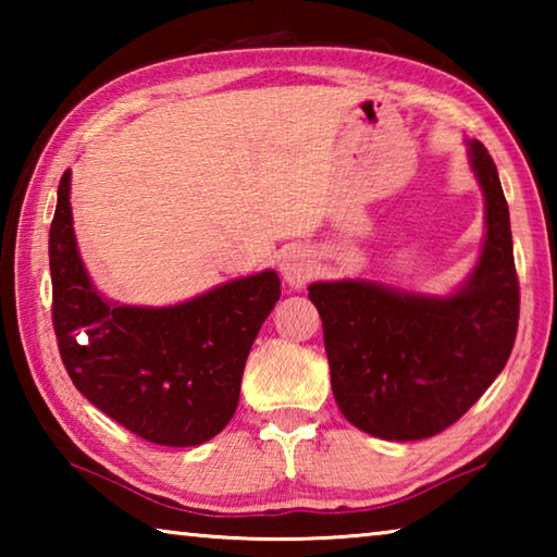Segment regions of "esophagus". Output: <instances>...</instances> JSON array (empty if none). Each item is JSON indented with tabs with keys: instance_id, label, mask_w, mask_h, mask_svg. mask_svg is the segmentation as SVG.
<instances>
[{
	"instance_id": "obj_1",
	"label": "esophagus",
	"mask_w": 557,
	"mask_h": 557,
	"mask_svg": "<svg viewBox=\"0 0 557 557\" xmlns=\"http://www.w3.org/2000/svg\"><path fill=\"white\" fill-rule=\"evenodd\" d=\"M280 275L287 282L289 287H301L307 285L314 275V260L305 248H297L292 245L280 258Z\"/></svg>"
}]
</instances>
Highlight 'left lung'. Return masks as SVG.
<instances>
[{
    "label": "left lung",
    "instance_id": "obj_1",
    "mask_svg": "<svg viewBox=\"0 0 557 557\" xmlns=\"http://www.w3.org/2000/svg\"><path fill=\"white\" fill-rule=\"evenodd\" d=\"M484 194L476 265L449 295H422L373 280L312 282L338 410L391 442L447 430L482 398L511 356L518 277L511 219L492 154L467 139Z\"/></svg>",
    "mask_w": 557,
    "mask_h": 557
}]
</instances>
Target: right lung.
Segmentation results:
<instances>
[{"mask_svg":"<svg viewBox=\"0 0 557 557\" xmlns=\"http://www.w3.org/2000/svg\"><path fill=\"white\" fill-rule=\"evenodd\" d=\"M53 329L71 381L122 428L164 447H196L228 425L252 342L280 299L275 270L178 305L106 299L73 231L71 169L49 233Z\"/></svg>","mask_w":557,"mask_h":557,"instance_id":"obj_1","label":"right lung"}]
</instances>
